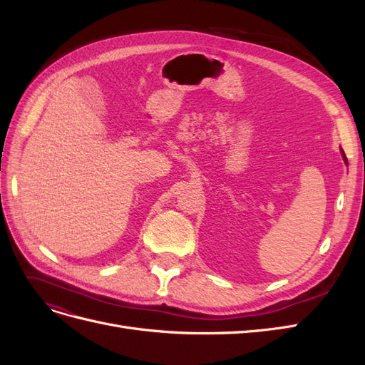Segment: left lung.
<instances>
[{
  "label": "left lung",
  "instance_id": "8db88e82",
  "mask_svg": "<svg viewBox=\"0 0 365 365\" xmlns=\"http://www.w3.org/2000/svg\"><path fill=\"white\" fill-rule=\"evenodd\" d=\"M344 160H346V157H344ZM346 161H347V160H346Z\"/></svg>",
  "mask_w": 365,
  "mask_h": 365
}]
</instances>
